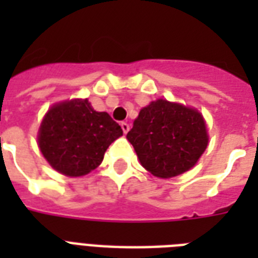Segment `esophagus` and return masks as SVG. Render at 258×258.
<instances>
[{
    "label": "esophagus",
    "mask_w": 258,
    "mask_h": 258,
    "mask_svg": "<svg viewBox=\"0 0 258 258\" xmlns=\"http://www.w3.org/2000/svg\"><path fill=\"white\" fill-rule=\"evenodd\" d=\"M120 127H121V130H123V133H124V134H127L130 131V124L127 123V121H121Z\"/></svg>",
    "instance_id": "1"
}]
</instances>
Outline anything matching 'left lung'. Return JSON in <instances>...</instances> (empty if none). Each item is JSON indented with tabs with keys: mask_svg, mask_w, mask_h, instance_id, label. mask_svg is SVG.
I'll use <instances>...</instances> for the list:
<instances>
[{
	"mask_svg": "<svg viewBox=\"0 0 258 258\" xmlns=\"http://www.w3.org/2000/svg\"><path fill=\"white\" fill-rule=\"evenodd\" d=\"M127 139L141 165L158 178L191 169L209 143L205 119L196 108L163 99L141 109Z\"/></svg>",
	"mask_w": 258,
	"mask_h": 258,
	"instance_id": "8db88e82",
	"label": "left lung"
}]
</instances>
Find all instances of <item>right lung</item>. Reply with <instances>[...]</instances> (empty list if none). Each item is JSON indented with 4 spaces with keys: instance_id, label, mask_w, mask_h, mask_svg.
<instances>
[{
    "instance_id": "right-lung-1",
    "label": "right lung",
    "mask_w": 258,
    "mask_h": 258,
    "mask_svg": "<svg viewBox=\"0 0 258 258\" xmlns=\"http://www.w3.org/2000/svg\"><path fill=\"white\" fill-rule=\"evenodd\" d=\"M123 135L107 112H97L88 99L52 105L38 130V147L48 163L67 176H83L95 170L105 150Z\"/></svg>"
}]
</instances>
